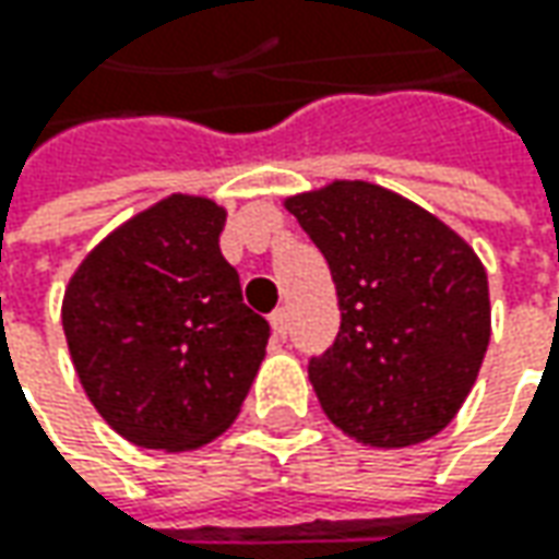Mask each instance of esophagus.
I'll use <instances>...</instances> for the list:
<instances>
[{
  "label": "esophagus",
  "mask_w": 559,
  "mask_h": 559,
  "mask_svg": "<svg viewBox=\"0 0 559 559\" xmlns=\"http://www.w3.org/2000/svg\"><path fill=\"white\" fill-rule=\"evenodd\" d=\"M270 326H273L276 338H286V333H289V313H286V308L270 313Z\"/></svg>",
  "instance_id": "obj_1"
}]
</instances>
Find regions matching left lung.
Here are the masks:
<instances>
[{
	"label": "left lung",
	"mask_w": 559,
	"mask_h": 559,
	"mask_svg": "<svg viewBox=\"0 0 559 559\" xmlns=\"http://www.w3.org/2000/svg\"><path fill=\"white\" fill-rule=\"evenodd\" d=\"M333 270L342 326L308 376L323 414L367 448L439 436L491 338L479 254L417 202L367 180L283 199Z\"/></svg>",
	"instance_id": "left-lung-1"
}]
</instances>
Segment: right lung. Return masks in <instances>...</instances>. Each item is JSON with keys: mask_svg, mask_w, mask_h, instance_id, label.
Masks as SVG:
<instances>
[{"mask_svg": "<svg viewBox=\"0 0 559 559\" xmlns=\"http://www.w3.org/2000/svg\"><path fill=\"white\" fill-rule=\"evenodd\" d=\"M226 207L170 192L115 226L71 273L61 326L76 379L120 439L167 454L221 439L267 355L221 254Z\"/></svg>", "mask_w": 559, "mask_h": 559, "instance_id": "1", "label": "right lung"}]
</instances>
